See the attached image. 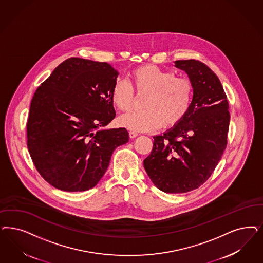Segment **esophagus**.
Instances as JSON below:
<instances>
[{
  "instance_id": "34e87169",
  "label": "esophagus",
  "mask_w": 263,
  "mask_h": 263,
  "mask_svg": "<svg viewBox=\"0 0 263 263\" xmlns=\"http://www.w3.org/2000/svg\"><path fill=\"white\" fill-rule=\"evenodd\" d=\"M137 136H138V133L135 132V131H130V132H129V137H130L131 139L136 138Z\"/></svg>"
}]
</instances>
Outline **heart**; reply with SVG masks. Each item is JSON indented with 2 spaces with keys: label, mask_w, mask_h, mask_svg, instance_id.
Masks as SVG:
<instances>
[{
  "label": "heart",
  "mask_w": 263,
  "mask_h": 263,
  "mask_svg": "<svg viewBox=\"0 0 263 263\" xmlns=\"http://www.w3.org/2000/svg\"><path fill=\"white\" fill-rule=\"evenodd\" d=\"M132 86L122 80L115 82L111 89L114 106L121 112H129L135 104L137 93H146L145 109L119 118V124L135 131H154L161 126L179 124L191 109L193 84L190 79L176 77L172 71L154 64H145L133 70Z\"/></svg>",
  "instance_id": "heart-1"
}]
</instances>
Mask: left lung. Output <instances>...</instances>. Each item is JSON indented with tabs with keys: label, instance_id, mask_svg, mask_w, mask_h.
<instances>
[{
	"label": "left lung",
	"instance_id": "1",
	"mask_svg": "<svg viewBox=\"0 0 263 263\" xmlns=\"http://www.w3.org/2000/svg\"><path fill=\"white\" fill-rule=\"evenodd\" d=\"M175 66L193 84L191 109L179 124L154 136L144 160L154 185L166 193L198 189L217 167L227 145L229 106L217 74L199 60H178Z\"/></svg>",
	"mask_w": 263,
	"mask_h": 263
}]
</instances>
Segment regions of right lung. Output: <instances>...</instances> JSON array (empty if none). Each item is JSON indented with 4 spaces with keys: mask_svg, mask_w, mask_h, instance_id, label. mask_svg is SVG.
Returning a JSON list of instances; mask_svg holds the SVG:
<instances>
[{
    "mask_svg": "<svg viewBox=\"0 0 263 263\" xmlns=\"http://www.w3.org/2000/svg\"><path fill=\"white\" fill-rule=\"evenodd\" d=\"M109 64L71 57L36 88L27 121V146L37 172L60 191L94 187L114 151L129 141L125 128L102 129L116 118Z\"/></svg>",
    "mask_w": 263,
    "mask_h": 263,
    "instance_id": "obj_1",
    "label": "right lung"
}]
</instances>
